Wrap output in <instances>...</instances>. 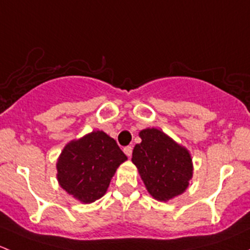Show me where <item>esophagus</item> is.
Wrapping results in <instances>:
<instances>
[{
	"mask_svg": "<svg viewBox=\"0 0 250 250\" xmlns=\"http://www.w3.org/2000/svg\"><path fill=\"white\" fill-rule=\"evenodd\" d=\"M123 151H125V153L128 156V157H130V156H132V152H133V148H132V146H125V147L123 148Z\"/></svg>",
	"mask_w": 250,
	"mask_h": 250,
	"instance_id": "obj_1",
	"label": "esophagus"
}]
</instances>
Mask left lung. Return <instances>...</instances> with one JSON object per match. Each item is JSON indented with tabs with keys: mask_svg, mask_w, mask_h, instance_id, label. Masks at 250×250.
I'll list each match as a JSON object with an SVG mask.
<instances>
[{
	"mask_svg": "<svg viewBox=\"0 0 250 250\" xmlns=\"http://www.w3.org/2000/svg\"><path fill=\"white\" fill-rule=\"evenodd\" d=\"M139 137L141 143L134 146L132 162L137 166L148 193L161 202L181 195L193 173L188 148L156 128L143 129Z\"/></svg>",
	"mask_w": 250,
	"mask_h": 250,
	"instance_id": "1",
	"label": "left lung"
}]
</instances>
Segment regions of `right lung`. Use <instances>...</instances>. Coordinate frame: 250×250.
I'll return each mask as SVG.
<instances>
[{
  "label": "right lung",
  "mask_w": 250,
  "mask_h": 250,
  "mask_svg": "<svg viewBox=\"0 0 250 250\" xmlns=\"http://www.w3.org/2000/svg\"><path fill=\"white\" fill-rule=\"evenodd\" d=\"M127 156L115 139L103 130L85 134L66 144L57 162L59 185L82 203L105 195L110 181Z\"/></svg>",
  "instance_id": "right-lung-1"
}]
</instances>
